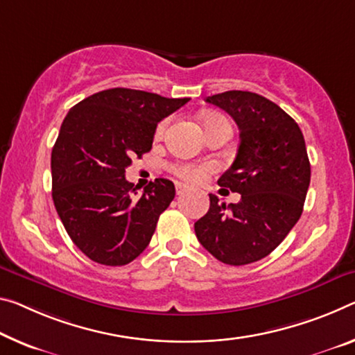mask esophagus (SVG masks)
I'll use <instances>...</instances> for the list:
<instances>
[{"label": "esophagus", "mask_w": 355, "mask_h": 355, "mask_svg": "<svg viewBox=\"0 0 355 355\" xmlns=\"http://www.w3.org/2000/svg\"><path fill=\"white\" fill-rule=\"evenodd\" d=\"M175 189H177V194H182V193H184V191L188 189V187H187V184L177 182V183H175Z\"/></svg>", "instance_id": "obj_1"}]
</instances>
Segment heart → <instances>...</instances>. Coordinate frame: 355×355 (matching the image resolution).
Here are the masks:
<instances>
[{
    "instance_id": "obj_1",
    "label": "heart",
    "mask_w": 355,
    "mask_h": 355,
    "mask_svg": "<svg viewBox=\"0 0 355 355\" xmlns=\"http://www.w3.org/2000/svg\"><path fill=\"white\" fill-rule=\"evenodd\" d=\"M211 118H215V115L208 116L205 123L210 121ZM166 126H167V121L159 123V126H157L156 132L162 134V132H164ZM168 168H171V172L173 173V175H175L180 180H183V182L200 183L207 178L208 172H210L211 167L208 164H196V162H173V164L168 166Z\"/></svg>"
}]
</instances>
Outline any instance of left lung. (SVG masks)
Instances as JSON below:
<instances>
[{
    "instance_id": "obj_1",
    "label": "left lung",
    "mask_w": 355,
    "mask_h": 355,
    "mask_svg": "<svg viewBox=\"0 0 355 355\" xmlns=\"http://www.w3.org/2000/svg\"><path fill=\"white\" fill-rule=\"evenodd\" d=\"M205 101L240 129L237 156L218 184L241 199L226 207L210 194L194 230L218 261L246 266L268 256L299 221L311 178L305 139L294 118L261 94L232 89Z\"/></svg>"
}]
</instances>
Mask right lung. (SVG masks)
Returning <instances> with one entry per match:
<instances>
[{
    "instance_id": "obj_1",
    "label": "right lung",
    "mask_w": 355,
    "mask_h": 355,
    "mask_svg": "<svg viewBox=\"0 0 355 355\" xmlns=\"http://www.w3.org/2000/svg\"><path fill=\"white\" fill-rule=\"evenodd\" d=\"M188 101L110 88L67 112L52 150V198L66 232L92 261L126 266L148 246L175 187L156 178L137 194L125 172L151 150L157 123Z\"/></svg>"
}]
</instances>
